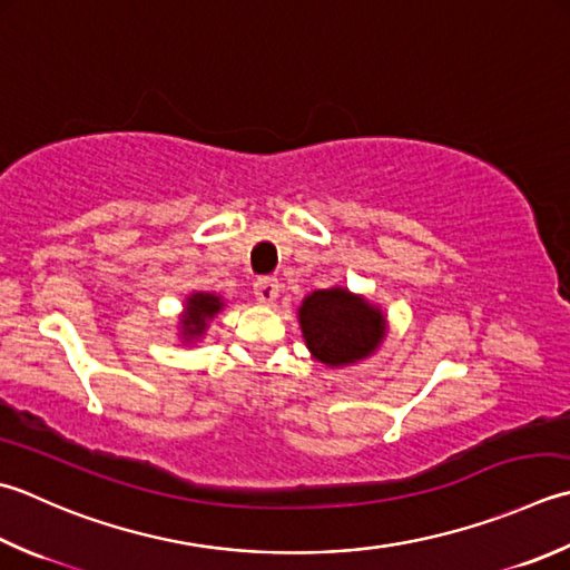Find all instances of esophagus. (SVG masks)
Listing matches in <instances>:
<instances>
[{
    "instance_id": "1",
    "label": "esophagus",
    "mask_w": 570,
    "mask_h": 570,
    "mask_svg": "<svg viewBox=\"0 0 570 570\" xmlns=\"http://www.w3.org/2000/svg\"><path fill=\"white\" fill-rule=\"evenodd\" d=\"M278 282L276 278H269V276H264V278H256L254 282V296H256V301H259V304H264V306H272L274 301L278 298Z\"/></svg>"
}]
</instances>
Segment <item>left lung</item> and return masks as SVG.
I'll return each mask as SVG.
<instances>
[{"label": "left lung", "instance_id": "1", "mask_svg": "<svg viewBox=\"0 0 570 570\" xmlns=\"http://www.w3.org/2000/svg\"><path fill=\"white\" fill-rule=\"evenodd\" d=\"M298 323L311 355L328 367L367 358L385 336L383 311L343 286L308 294L298 308Z\"/></svg>", "mask_w": 570, "mask_h": 570}]
</instances>
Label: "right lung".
<instances>
[{
  "label": "right lung",
  "mask_w": 570,
  "mask_h": 570,
  "mask_svg": "<svg viewBox=\"0 0 570 570\" xmlns=\"http://www.w3.org/2000/svg\"><path fill=\"white\" fill-rule=\"evenodd\" d=\"M225 308V301L217 294H205L197 292L185 301V314L180 318L183 323V341H199L205 336L209 321L215 318L219 311Z\"/></svg>",
  "instance_id": "obj_1"
}]
</instances>
